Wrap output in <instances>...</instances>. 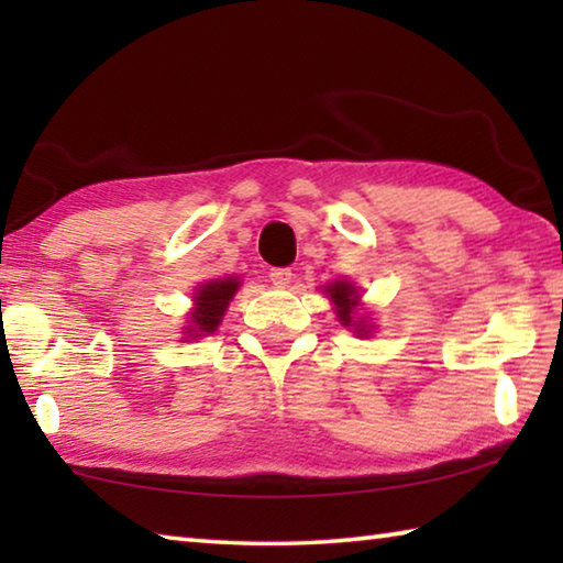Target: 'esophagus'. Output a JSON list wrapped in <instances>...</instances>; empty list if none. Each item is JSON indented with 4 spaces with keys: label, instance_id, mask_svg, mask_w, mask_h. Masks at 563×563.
<instances>
[{
    "label": "esophagus",
    "instance_id": "34e87169",
    "mask_svg": "<svg viewBox=\"0 0 563 563\" xmlns=\"http://www.w3.org/2000/svg\"><path fill=\"white\" fill-rule=\"evenodd\" d=\"M292 280V271L290 268H273L271 271V283L275 288H285V285H290Z\"/></svg>",
    "mask_w": 563,
    "mask_h": 563
}]
</instances>
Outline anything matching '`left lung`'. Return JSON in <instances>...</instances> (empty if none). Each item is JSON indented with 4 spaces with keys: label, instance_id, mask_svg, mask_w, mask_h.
Segmentation results:
<instances>
[{
    "label": "left lung",
    "instance_id": "1",
    "mask_svg": "<svg viewBox=\"0 0 563 563\" xmlns=\"http://www.w3.org/2000/svg\"><path fill=\"white\" fill-rule=\"evenodd\" d=\"M328 298L335 305V312H338V320L342 322L345 328H352L357 332V335H369L373 332V325H369L367 318H357V308H360V292L355 285L350 280H335L330 283L328 288Z\"/></svg>",
    "mask_w": 563,
    "mask_h": 563
}]
</instances>
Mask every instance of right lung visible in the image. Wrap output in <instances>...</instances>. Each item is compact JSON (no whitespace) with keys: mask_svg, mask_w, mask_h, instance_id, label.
Returning a JSON list of instances; mask_svg holds the SVG:
<instances>
[{"mask_svg":"<svg viewBox=\"0 0 563 563\" xmlns=\"http://www.w3.org/2000/svg\"><path fill=\"white\" fill-rule=\"evenodd\" d=\"M238 288H241L238 278H216L198 285L194 292V310L188 312L190 320L184 328L186 338H203L216 332Z\"/></svg>","mask_w":563,"mask_h":563,"instance_id":"right-lung-1","label":"right lung"}]
</instances>
